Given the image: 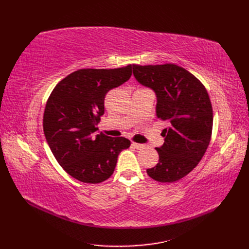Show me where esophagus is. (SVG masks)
Returning <instances> with one entry per match:
<instances>
[{
  "label": "esophagus",
  "instance_id": "obj_1",
  "mask_svg": "<svg viewBox=\"0 0 249 249\" xmlns=\"http://www.w3.org/2000/svg\"><path fill=\"white\" fill-rule=\"evenodd\" d=\"M133 145L136 147V149H138V150H140V149H143V147L145 146L144 144H141V143H137V142H133Z\"/></svg>",
  "mask_w": 249,
  "mask_h": 249
}]
</instances>
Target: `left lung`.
Returning a JSON list of instances; mask_svg holds the SVG:
<instances>
[{
	"label": "left lung",
	"mask_w": 249,
	"mask_h": 249,
	"mask_svg": "<svg viewBox=\"0 0 249 249\" xmlns=\"http://www.w3.org/2000/svg\"><path fill=\"white\" fill-rule=\"evenodd\" d=\"M133 70L137 80L155 91L157 118L169 124L161 131L165 142L156 147L160 160L146 173L157 182H177L197 167L212 138L208 91L198 78L176 64H135Z\"/></svg>",
	"instance_id": "obj_1"
}]
</instances>
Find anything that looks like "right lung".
<instances>
[{
  "mask_svg": "<svg viewBox=\"0 0 249 249\" xmlns=\"http://www.w3.org/2000/svg\"><path fill=\"white\" fill-rule=\"evenodd\" d=\"M131 64L114 70L84 68L56 84L47 100L44 133L55 160L78 181L89 184L108 179L118 156L130 141L124 137L97 135L105 97L131 76Z\"/></svg>",
  "mask_w": 249,
  "mask_h": 249,
  "instance_id": "obj_1",
  "label": "right lung"
}]
</instances>
